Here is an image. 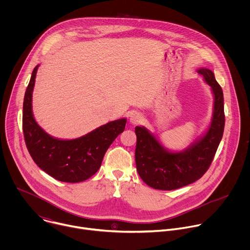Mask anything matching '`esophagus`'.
I'll use <instances>...</instances> for the list:
<instances>
[{"label":"esophagus","instance_id":"esophagus-1","mask_svg":"<svg viewBox=\"0 0 250 250\" xmlns=\"http://www.w3.org/2000/svg\"><path fill=\"white\" fill-rule=\"evenodd\" d=\"M129 121H130V123L132 125H137V124H139V123H141L142 121H144V116H142L138 112H132L131 115H130Z\"/></svg>","mask_w":250,"mask_h":250}]
</instances>
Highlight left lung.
Masks as SVG:
<instances>
[{
    "instance_id": "obj_1",
    "label": "left lung",
    "mask_w": 250,
    "mask_h": 250,
    "mask_svg": "<svg viewBox=\"0 0 250 250\" xmlns=\"http://www.w3.org/2000/svg\"><path fill=\"white\" fill-rule=\"evenodd\" d=\"M198 73L210 86L213 94V113L208 129L198 141L180 152L167 150L145 126H136L135 164L144 182L157 190H175L187 186L207 172L217 152L225 128L224 94L210 70Z\"/></svg>"
}]
</instances>
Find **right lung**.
Masks as SVG:
<instances>
[{"instance_id": "1", "label": "right lung", "mask_w": 250, "mask_h": 250, "mask_svg": "<svg viewBox=\"0 0 250 250\" xmlns=\"http://www.w3.org/2000/svg\"><path fill=\"white\" fill-rule=\"evenodd\" d=\"M38 68L39 65L32 71L22 106V129L27 150L37 165L54 179L68 183L85 181L101 167L105 151L125 130L126 119L110 122L75 139L50 136L32 115V91Z\"/></svg>"}]
</instances>
